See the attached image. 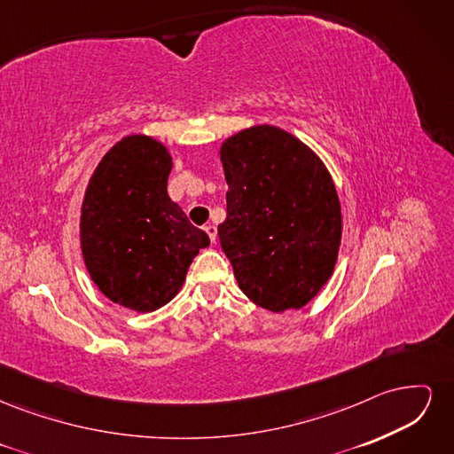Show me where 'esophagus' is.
Returning a JSON list of instances; mask_svg holds the SVG:
<instances>
[{
  "label": "esophagus",
  "instance_id": "34e87169",
  "mask_svg": "<svg viewBox=\"0 0 454 454\" xmlns=\"http://www.w3.org/2000/svg\"><path fill=\"white\" fill-rule=\"evenodd\" d=\"M204 231H206V235L210 237V240H212V244H214L215 239H217V227H215V225H206Z\"/></svg>",
  "mask_w": 454,
  "mask_h": 454
}]
</instances>
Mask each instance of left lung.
<instances>
[{"mask_svg": "<svg viewBox=\"0 0 454 454\" xmlns=\"http://www.w3.org/2000/svg\"><path fill=\"white\" fill-rule=\"evenodd\" d=\"M227 219L217 227L242 294L270 312L301 309L333 274L342 215L333 177L294 134L255 125L219 149Z\"/></svg>", "mask_w": 454, "mask_h": 454, "instance_id": "1", "label": "left lung"}]
</instances>
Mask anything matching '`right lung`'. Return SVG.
I'll return each mask as SVG.
<instances>
[{"label":"right lung","instance_id":"1","mask_svg":"<svg viewBox=\"0 0 454 454\" xmlns=\"http://www.w3.org/2000/svg\"><path fill=\"white\" fill-rule=\"evenodd\" d=\"M170 149L145 134L121 138L85 189L79 242L96 287L114 303L153 312L180 294L191 261L210 246L168 197Z\"/></svg>","mask_w":454,"mask_h":454}]
</instances>
